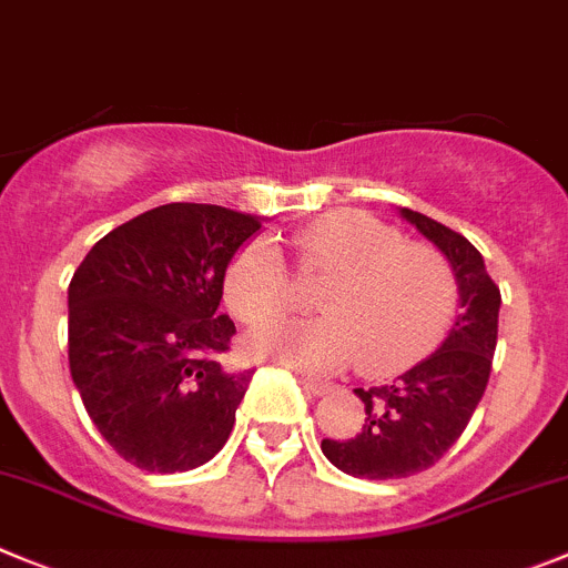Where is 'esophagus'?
Instances as JSON below:
<instances>
[{
	"label": "esophagus",
	"mask_w": 568,
	"mask_h": 568,
	"mask_svg": "<svg viewBox=\"0 0 568 568\" xmlns=\"http://www.w3.org/2000/svg\"><path fill=\"white\" fill-rule=\"evenodd\" d=\"M302 384H305V389H311L314 392V395H325V392H331L333 386L327 384V381H322V378H314V375H302Z\"/></svg>",
	"instance_id": "esophagus-1"
}]
</instances>
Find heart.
Here are the masks:
<instances>
[{
  "mask_svg": "<svg viewBox=\"0 0 568 568\" xmlns=\"http://www.w3.org/2000/svg\"><path fill=\"white\" fill-rule=\"evenodd\" d=\"M300 272L327 280L314 322H288L248 338L254 353L305 369H358L375 378L426 358L457 314V274L432 243L369 212H325L291 235ZM291 277L277 246L254 237L232 257L224 300L246 325H266L291 308Z\"/></svg>",
  "mask_w": 568,
  "mask_h": 568,
  "instance_id": "b5f03b06",
  "label": "heart"
}]
</instances>
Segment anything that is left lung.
Returning a JSON list of instances; mask_svg holds the SVG:
<instances>
[{"instance_id": "8db88e82", "label": "left lung", "mask_w": 568, "mask_h": 568, "mask_svg": "<svg viewBox=\"0 0 568 568\" xmlns=\"http://www.w3.org/2000/svg\"><path fill=\"white\" fill-rule=\"evenodd\" d=\"M454 266L463 314L443 347L386 386L356 389L364 426L356 437L322 439V454L358 479H404L443 459L474 417L499 338V285L479 248L423 212L400 210Z\"/></svg>"}]
</instances>
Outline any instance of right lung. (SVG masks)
Here are the masks:
<instances>
[{
	"instance_id": "obj_1",
	"label": "right lung",
	"mask_w": 568,
	"mask_h": 568,
	"mask_svg": "<svg viewBox=\"0 0 568 568\" xmlns=\"http://www.w3.org/2000/svg\"><path fill=\"white\" fill-rule=\"evenodd\" d=\"M263 226L215 204H162L100 237L69 283V373L125 463L179 474L210 463L254 369L226 373L219 314L232 254Z\"/></svg>"
}]
</instances>
